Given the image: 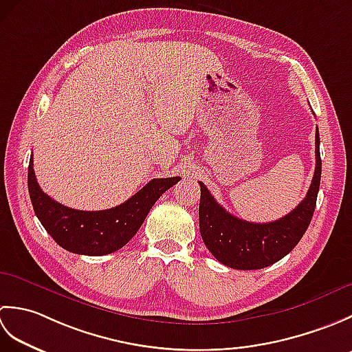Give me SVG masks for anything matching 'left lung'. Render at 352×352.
Returning <instances> with one entry per match:
<instances>
[{
	"label": "left lung",
	"instance_id": "1",
	"mask_svg": "<svg viewBox=\"0 0 352 352\" xmlns=\"http://www.w3.org/2000/svg\"><path fill=\"white\" fill-rule=\"evenodd\" d=\"M315 138L316 168L310 189L301 203L281 219L266 223L239 219L216 203L204 183L199 182L201 237L208 251L222 265L242 271L266 267L287 256L301 241L315 212L322 172L318 129Z\"/></svg>",
	"mask_w": 352,
	"mask_h": 352
}]
</instances>
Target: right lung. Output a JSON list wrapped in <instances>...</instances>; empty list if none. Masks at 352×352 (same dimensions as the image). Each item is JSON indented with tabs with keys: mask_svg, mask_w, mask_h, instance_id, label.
<instances>
[{
	"mask_svg": "<svg viewBox=\"0 0 352 352\" xmlns=\"http://www.w3.org/2000/svg\"><path fill=\"white\" fill-rule=\"evenodd\" d=\"M178 182L180 177L154 178L122 204L85 212L62 206L42 192L34 175L33 157L28 164V192L37 219L63 250L81 256H104L122 248L138 233L162 193Z\"/></svg>",
	"mask_w": 352,
	"mask_h": 352,
	"instance_id": "1",
	"label": "right lung"
}]
</instances>
